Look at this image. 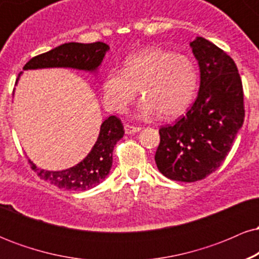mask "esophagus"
<instances>
[{
  "label": "esophagus",
  "mask_w": 259,
  "mask_h": 259,
  "mask_svg": "<svg viewBox=\"0 0 259 259\" xmlns=\"http://www.w3.org/2000/svg\"><path fill=\"white\" fill-rule=\"evenodd\" d=\"M124 129H125V134H127V135H132V134L140 132V130H141V127L130 125V124H125V125H124Z\"/></svg>",
  "instance_id": "obj_1"
}]
</instances>
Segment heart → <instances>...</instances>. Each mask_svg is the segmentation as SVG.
Segmentation results:
<instances>
[{
	"instance_id": "heart-1",
	"label": "heart",
	"mask_w": 259,
	"mask_h": 259,
	"mask_svg": "<svg viewBox=\"0 0 259 259\" xmlns=\"http://www.w3.org/2000/svg\"><path fill=\"white\" fill-rule=\"evenodd\" d=\"M198 84L196 64L185 55L162 47H148L125 59L124 69H111L102 82L103 102L114 112H124L139 89L144 117L160 113L177 117L194 100Z\"/></svg>"
}]
</instances>
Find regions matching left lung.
Segmentation results:
<instances>
[{
    "mask_svg": "<svg viewBox=\"0 0 259 259\" xmlns=\"http://www.w3.org/2000/svg\"><path fill=\"white\" fill-rule=\"evenodd\" d=\"M190 46L200 67L197 99L174 125L160 127L154 156L160 173L184 183L204 179L221 167L245 118L242 82L233 58L200 36Z\"/></svg>",
    "mask_w": 259,
    "mask_h": 259,
    "instance_id": "left-lung-1",
    "label": "left lung"
}]
</instances>
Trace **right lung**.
Segmentation results:
<instances>
[{
	"instance_id": "1",
	"label": "right lung",
	"mask_w": 259,
	"mask_h": 259,
	"mask_svg": "<svg viewBox=\"0 0 259 259\" xmlns=\"http://www.w3.org/2000/svg\"><path fill=\"white\" fill-rule=\"evenodd\" d=\"M108 50V45L100 41L92 44H63L51 51L32 57L23 69L73 68L95 73ZM123 135L124 127L120 119L115 115H111L101 124L99 136L88 156L74 167L64 170L50 171L38 169L30 159L29 163L32 170L36 171L41 179L49 181L59 189L85 191L99 185L109 174L113 162V148Z\"/></svg>"
}]
</instances>
